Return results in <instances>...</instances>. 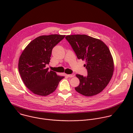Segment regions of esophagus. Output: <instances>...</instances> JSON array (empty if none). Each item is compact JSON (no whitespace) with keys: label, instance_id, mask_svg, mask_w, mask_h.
I'll list each match as a JSON object with an SVG mask.
<instances>
[{"label":"esophagus","instance_id":"esophagus-1","mask_svg":"<svg viewBox=\"0 0 133 133\" xmlns=\"http://www.w3.org/2000/svg\"><path fill=\"white\" fill-rule=\"evenodd\" d=\"M75 76V74H74V73H72V74H69V75H67V76L68 77H73L74 76Z\"/></svg>","mask_w":133,"mask_h":133}]
</instances>
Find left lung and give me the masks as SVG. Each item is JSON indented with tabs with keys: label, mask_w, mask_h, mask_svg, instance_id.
<instances>
[{
	"label": "left lung",
	"mask_w": 133,
	"mask_h": 133,
	"mask_svg": "<svg viewBox=\"0 0 133 133\" xmlns=\"http://www.w3.org/2000/svg\"><path fill=\"white\" fill-rule=\"evenodd\" d=\"M78 59L84 65L87 76L77 74L79 85L75 90L83 95L92 96L101 92L110 82L114 71V62L110 50L102 41L86 35L66 36Z\"/></svg>",
	"instance_id": "obj_1"
}]
</instances>
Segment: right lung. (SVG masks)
I'll return each mask as SVG.
<instances>
[{
	"mask_svg": "<svg viewBox=\"0 0 133 133\" xmlns=\"http://www.w3.org/2000/svg\"><path fill=\"white\" fill-rule=\"evenodd\" d=\"M65 35L41 36L32 41L21 54L18 70L26 86L33 93L47 96L54 92L64 78L49 71L46 65L50 62L53 48Z\"/></svg>",
	"mask_w": 133,
	"mask_h": 133,
	"instance_id": "obj_1",
	"label": "right lung"
}]
</instances>
